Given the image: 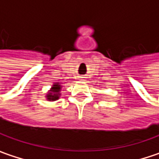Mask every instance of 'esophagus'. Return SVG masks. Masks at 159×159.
<instances>
[{"label":"esophagus","instance_id":"obj_1","mask_svg":"<svg viewBox=\"0 0 159 159\" xmlns=\"http://www.w3.org/2000/svg\"><path fill=\"white\" fill-rule=\"evenodd\" d=\"M83 78H84V77H80V80H83Z\"/></svg>","mask_w":159,"mask_h":159}]
</instances>
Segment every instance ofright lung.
Instances as JSON below:
<instances>
[{
    "label": "right lung",
    "instance_id": "right-lung-1",
    "mask_svg": "<svg viewBox=\"0 0 159 159\" xmlns=\"http://www.w3.org/2000/svg\"><path fill=\"white\" fill-rule=\"evenodd\" d=\"M61 86L60 83H54L51 87V90L49 93H47L46 98L48 100L50 101H54L59 99V98L61 96Z\"/></svg>",
    "mask_w": 159,
    "mask_h": 159
}]
</instances>
